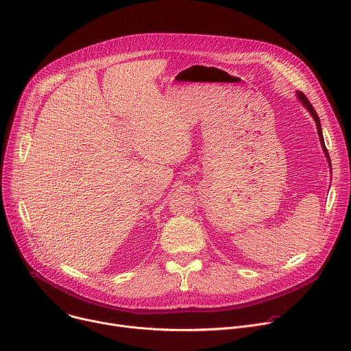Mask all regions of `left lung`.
Here are the masks:
<instances>
[{"instance_id":"obj_1","label":"left lung","mask_w":351,"mask_h":351,"mask_svg":"<svg viewBox=\"0 0 351 351\" xmlns=\"http://www.w3.org/2000/svg\"><path fill=\"white\" fill-rule=\"evenodd\" d=\"M295 95H297V99L300 103H302L304 107H306V110L311 114V117H313V119L315 121V125H317V132H318V136H319V141H321V145H322V149H324V154H325V157L328 158V162H329V168H330V172H332V165H330V158H329V154H328V149H326V147H325V141H324V134H322V128H321V122H319V118H318V115H317V112H315V110H314V107L311 106V103L308 101L307 99V97L302 93V91H295Z\"/></svg>"}]
</instances>
